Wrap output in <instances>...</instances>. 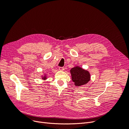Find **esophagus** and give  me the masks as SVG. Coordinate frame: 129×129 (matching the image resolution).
Listing matches in <instances>:
<instances>
[{"mask_svg":"<svg viewBox=\"0 0 129 129\" xmlns=\"http://www.w3.org/2000/svg\"><path fill=\"white\" fill-rule=\"evenodd\" d=\"M58 69H59L60 71H63L64 70V67H58Z\"/></svg>","mask_w":129,"mask_h":129,"instance_id":"esophagus-1","label":"esophagus"}]
</instances>
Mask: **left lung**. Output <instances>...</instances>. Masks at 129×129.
Instances as JSON below:
<instances>
[{"label": "left lung", "mask_w": 129, "mask_h": 129, "mask_svg": "<svg viewBox=\"0 0 129 129\" xmlns=\"http://www.w3.org/2000/svg\"><path fill=\"white\" fill-rule=\"evenodd\" d=\"M72 81L75 85L81 86L86 84L90 80L89 73L80 67H74L71 70Z\"/></svg>", "instance_id": "obj_1"}]
</instances>
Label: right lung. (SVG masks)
<instances>
[{
	"mask_svg": "<svg viewBox=\"0 0 129 129\" xmlns=\"http://www.w3.org/2000/svg\"><path fill=\"white\" fill-rule=\"evenodd\" d=\"M44 79H46V78H45V77H44Z\"/></svg>",
	"mask_w": 129,
	"mask_h": 129,
	"instance_id": "1",
	"label": "right lung"
}]
</instances>
